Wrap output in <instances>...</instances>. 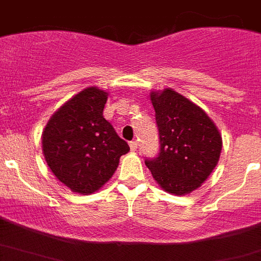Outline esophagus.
<instances>
[{
  "label": "esophagus",
  "mask_w": 261,
  "mask_h": 261,
  "mask_svg": "<svg viewBox=\"0 0 261 261\" xmlns=\"http://www.w3.org/2000/svg\"><path fill=\"white\" fill-rule=\"evenodd\" d=\"M137 145H138V142L136 141V140H133V141L129 142V146H130V150H136V149H137Z\"/></svg>",
  "instance_id": "1"
}]
</instances>
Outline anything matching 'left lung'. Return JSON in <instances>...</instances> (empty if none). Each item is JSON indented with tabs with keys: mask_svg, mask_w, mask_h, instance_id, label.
Segmentation results:
<instances>
[{
	"mask_svg": "<svg viewBox=\"0 0 261 261\" xmlns=\"http://www.w3.org/2000/svg\"><path fill=\"white\" fill-rule=\"evenodd\" d=\"M159 153L145 159L156 183L174 195L197 190L220 159L222 138L204 111L174 90L151 93Z\"/></svg>",
	"mask_w": 261,
	"mask_h": 261,
	"instance_id": "left-lung-1",
	"label": "left lung"
}]
</instances>
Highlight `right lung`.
Returning a JSON list of instances; mask_svg holds the SVG:
<instances>
[{
	"instance_id": "right-lung-1",
	"label": "right lung",
	"mask_w": 261,
	"mask_h": 261,
	"mask_svg": "<svg viewBox=\"0 0 261 261\" xmlns=\"http://www.w3.org/2000/svg\"><path fill=\"white\" fill-rule=\"evenodd\" d=\"M107 93L87 87L59 108L43 132L45 161L74 192L93 193L110 180L129 145L103 116Z\"/></svg>"
}]
</instances>
